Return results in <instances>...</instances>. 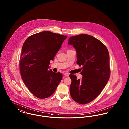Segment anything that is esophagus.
Returning a JSON list of instances; mask_svg holds the SVG:
<instances>
[{"instance_id": "obj_1", "label": "esophagus", "mask_w": 129, "mask_h": 129, "mask_svg": "<svg viewBox=\"0 0 129 129\" xmlns=\"http://www.w3.org/2000/svg\"><path fill=\"white\" fill-rule=\"evenodd\" d=\"M64 75L65 76H69V74H68V73H65V74H64Z\"/></svg>"}]
</instances>
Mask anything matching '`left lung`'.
I'll list each match as a JSON object with an SVG mask.
<instances>
[{
  "instance_id": "1",
  "label": "left lung",
  "mask_w": 129,
  "mask_h": 129,
  "mask_svg": "<svg viewBox=\"0 0 129 129\" xmlns=\"http://www.w3.org/2000/svg\"><path fill=\"white\" fill-rule=\"evenodd\" d=\"M68 44L77 52V64L82 66V80L76 75H69L71 97L80 104L92 102L102 92L108 81L110 67L109 55L105 45L96 38L87 34L72 36Z\"/></svg>"
}]
</instances>
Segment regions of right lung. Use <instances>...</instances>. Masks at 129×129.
<instances>
[{
	"label": "right lung",
	"instance_id": "obj_1",
	"mask_svg": "<svg viewBox=\"0 0 129 129\" xmlns=\"http://www.w3.org/2000/svg\"><path fill=\"white\" fill-rule=\"evenodd\" d=\"M67 37L43 31L31 35L23 44L19 61L20 74L28 90L38 98L52 95L61 81V73L48 69L50 61L53 60Z\"/></svg>",
	"mask_w": 129,
	"mask_h": 129
}]
</instances>
